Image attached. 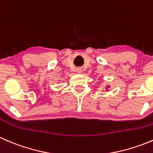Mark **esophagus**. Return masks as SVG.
<instances>
[{
    "label": "esophagus",
    "instance_id": "obj_1",
    "mask_svg": "<svg viewBox=\"0 0 153 153\" xmlns=\"http://www.w3.org/2000/svg\"><path fill=\"white\" fill-rule=\"evenodd\" d=\"M76 72H77V73H78V74H81V72H82V69H81V67H79V68H77V69H76Z\"/></svg>",
    "mask_w": 153,
    "mask_h": 153
}]
</instances>
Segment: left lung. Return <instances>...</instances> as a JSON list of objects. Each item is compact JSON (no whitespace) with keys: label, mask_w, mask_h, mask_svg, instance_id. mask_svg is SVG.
Masks as SVG:
<instances>
[{"label":"left lung","mask_w":153,"mask_h":153,"mask_svg":"<svg viewBox=\"0 0 153 153\" xmlns=\"http://www.w3.org/2000/svg\"><path fill=\"white\" fill-rule=\"evenodd\" d=\"M101 81H102V80L101 79V81H100V82H101ZM108 88H110V86H109V85H106V86H105V89H108Z\"/></svg>","instance_id":"8db88e82"}]
</instances>
